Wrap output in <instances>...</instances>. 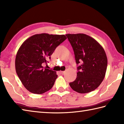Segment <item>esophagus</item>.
<instances>
[{
    "label": "esophagus",
    "mask_w": 124,
    "mask_h": 124,
    "mask_svg": "<svg viewBox=\"0 0 124 124\" xmlns=\"http://www.w3.org/2000/svg\"><path fill=\"white\" fill-rule=\"evenodd\" d=\"M61 73V74H63V73L65 72L64 71H61L60 72Z\"/></svg>",
    "instance_id": "1"
}]
</instances>
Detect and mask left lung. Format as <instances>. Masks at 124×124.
<instances>
[{"label": "left lung", "instance_id": "8db88e82", "mask_svg": "<svg viewBox=\"0 0 124 124\" xmlns=\"http://www.w3.org/2000/svg\"><path fill=\"white\" fill-rule=\"evenodd\" d=\"M74 52L77 65V78L70 83L71 87L79 93L95 90L106 75L108 60L103 48L91 37L84 33L67 34Z\"/></svg>", "mask_w": 124, "mask_h": 124}]
</instances>
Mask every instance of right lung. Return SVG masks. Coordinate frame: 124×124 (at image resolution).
I'll return each instance as SVG.
<instances>
[{"mask_svg":"<svg viewBox=\"0 0 124 124\" xmlns=\"http://www.w3.org/2000/svg\"><path fill=\"white\" fill-rule=\"evenodd\" d=\"M65 35L36 34L25 40L15 58V69L22 84L31 93L41 94L51 89L57 77L56 72L42 66L55 48L63 43Z\"/></svg>","mask_w":124,"mask_h":124,"instance_id":"right-lung-1","label":"right lung"}]
</instances>
